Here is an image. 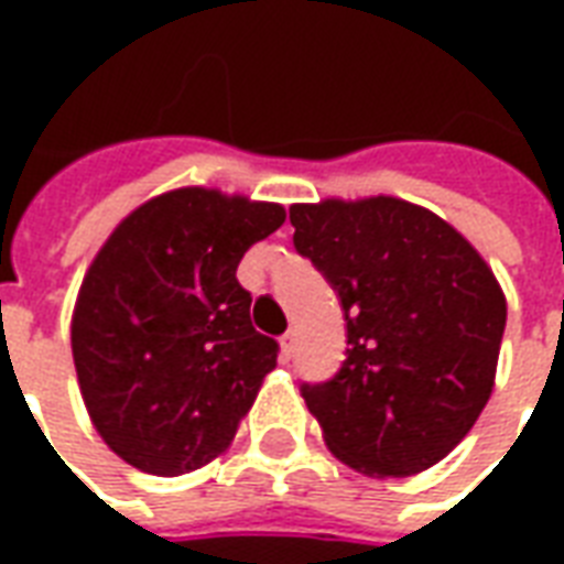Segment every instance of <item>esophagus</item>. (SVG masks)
Returning a JSON list of instances; mask_svg holds the SVG:
<instances>
[{"label":"esophagus","mask_w":564,"mask_h":564,"mask_svg":"<svg viewBox=\"0 0 564 564\" xmlns=\"http://www.w3.org/2000/svg\"><path fill=\"white\" fill-rule=\"evenodd\" d=\"M295 354V332H283L281 335V356H283V362H290Z\"/></svg>","instance_id":"1"}]
</instances>
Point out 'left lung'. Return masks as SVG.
Wrapping results in <instances>:
<instances>
[{"label":"left lung","instance_id":"obj_1","mask_svg":"<svg viewBox=\"0 0 564 564\" xmlns=\"http://www.w3.org/2000/svg\"><path fill=\"white\" fill-rule=\"evenodd\" d=\"M290 223L347 319L338 375L302 383L326 447L371 477L432 468L492 395L508 319L496 274L449 223L402 198L293 205Z\"/></svg>","mask_w":564,"mask_h":564}]
</instances>
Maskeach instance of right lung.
<instances>
[{
	"instance_id": "obj_1",
	"label": "right lung",
	"mask_w": 564,
	"mask_h": 564,
	"mask_svg": "<svg viewBox=\"0 0 564 564\" xmlns=\"http://www.w3.org/2000/svg\"><path fill=\"white\" fill-rule=\"evenodd\" d=\"M274 202L184 186L117 226L80 283L72 356L96 432L139 471H196L232 444L278 341L235 271L281 229Z\"/></svg>"
}]
</instances>
